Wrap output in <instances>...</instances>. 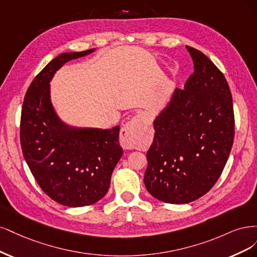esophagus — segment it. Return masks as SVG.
Listing matches in <instances>:
<instances>
[{
  "instance_id": "34e87169",
  "label": "esophagus",
  "mask_w": 257,
  "mask_h": 257,
  "mask_svg": "<svg viewBox=\"0 0 257 257\" xmlns=\"http://www.w3.org/2000/svg\"><path fill=\"white\" fill-rule=\"evenodd\" d=\"M141 116L136 115L128 122H126L120 130V145L125 150H134L135 141L138 138L139 125Z\"/></svg>"
}]
</instances>
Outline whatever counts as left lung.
I'll return each instance as SVG.
<instances>
[{
    "label": "left lung",
    "mask_w": 257,
    "mask_h": 257,
    "mask_svg": "<svg viewBox=\"0 0 257 257\" xmlns=\"http://www.w3.org/2000/svg\"><path fill=\"white\" fill-rule=\"evenodd\" d=\"M194 71L154 121L144 184L157 200L186 204L217 183L233 146V99L224 74L203 52L187 46Z\"/></svg>",
    "instance_id": "left-lung-1"
}]
</instances>
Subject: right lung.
Masks as SVG:
<instances>
[{"instance_id": "right-lung-1", "label": "right lung", "mask_w": 257, "mask_h": 257, "mask_svg": "<svg viewBox=\"0 0 257 257\" xmlns=\"http://www.w3.org/2000/svg\"><path fill=\"white\" fill-rule=\"evenodd\" d=\"M93 51L56 56L32 81L21 111L20 143L31 173L49 197L68 207L101 200L122 155L119 126L104 130L69 128L57 118L50 101L49 82L55 71Z\"/></svg>"}]
</instances>
